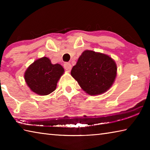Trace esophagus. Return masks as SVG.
<instances>
[{
	"label": "esophagus",
	"mask_w": 150,
	"mask_h": 150,
	"mask_svg": "<svg viewBox=\"0 0 150 150\" xmlns=\"http://www.w3.org/2000/svg\"><path fill=\"white\" fill-rule=\"evenodd\" d=\"M63 66H64L65 69L67 71H70L71 69V68H72V66H71V63H68V62L65 63Z\"/></svg>",
	"instance_id": "esophagus-1"
}]
</instances>
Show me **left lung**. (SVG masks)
<instances>
[{
    "label": "left lung",
    "instance_id": "1",
    "mask_svg": "<svg viewBox=\"0 0 150 150\" xmlns=\"http://www.w3.org/2000/svg\"><path fill=\"white\" fill-rule=\"evenodd\" d=\"M117 67L105 54L86 50L72 68L71 74L80 87L91 95L106 92L115 81Z\"/></svg>",
    "mask_w": 150,
    "mask_h": 150
}]
</instances>
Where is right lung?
<instances>
[{
  "label": "right lung",
  "mask_w": 150,
  "mask_h": 150,
  "mask_svg": "<svg viewBox=\"0 0 150 150\" xmlns=\"http://www.w3.org/2000/svg\"><path fill=\"white\" fill-rule=\"evenodd\" d=\"M64 72L59 64H52L46 57L38 59L29 66L24 78L33 92L47 95L55 90L57 83Z\"/></svg>",
  "instance_id": "add662e5"
}]
</instances>
